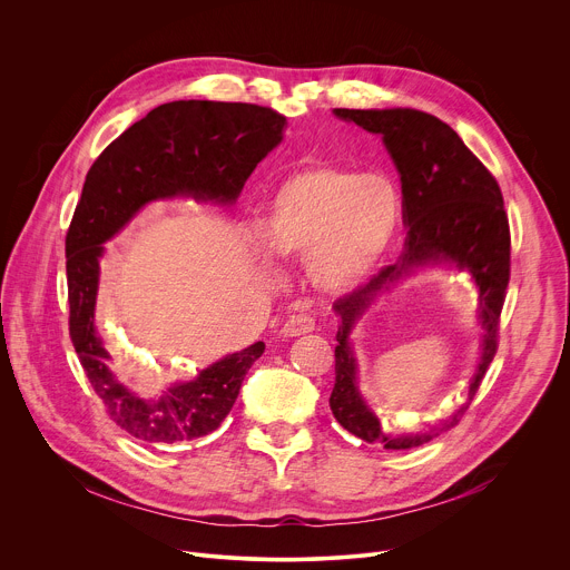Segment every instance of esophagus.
I'll list each match as a JSON object with an SVG mask.
<instances>
[{"label":"esophagus","instance_id":"obj_1","mask_svg":"<svg viewBox=\"0 0 570 570\" xmlns=\"http://www.w3.org/2000/svg\"><path fill=\"white\" fill-rule=\"evenodd\" d=\"M313 328H315V320H313L311 315L299 313V315H291V317L284 322L282 333H284L286 337H297V335L311 333Z\"/></svg>","mask_w":570,"mask_h":570}]
</instances>
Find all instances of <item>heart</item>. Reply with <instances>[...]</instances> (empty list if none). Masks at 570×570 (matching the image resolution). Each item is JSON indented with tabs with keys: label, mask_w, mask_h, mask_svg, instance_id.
<instances>
[{
	"label": "heart",
	"mask_w": 570,
	"mask_h": 570,
	"mask_svg": "<svg viewBox=\"0 0 570 570\" xmlns=\"http://www.w3.org/2000/svg\"><path fill=\"white\" fill-rule=\"evenodd\" d=\"M401 222L403 197L390 176L320 163L277 183L262 242L279 259H308L311 282L342 293L381 266Z\"/></svg>",
	"instance_id": "heart-1"
}]
</instances>
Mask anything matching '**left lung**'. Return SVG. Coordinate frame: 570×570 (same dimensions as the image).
Instances as JSON below:
<instances>
[{
	"instance_id": "1",
	"label": "left lung",
	"mask_w": 570,
	"mask_h": 570,
	"mask_svg": "<svg viewBox=\"0 0 570 570\" xmlns=\"http://www.w3.org/2000/svg\"><path fill=\"white\" fill-rule=\"evenodd\" d=\"M333 114L383 138L401 176L407 237L396 264L333 304L340 326L335 335V385L328 405L346 432L373 448L410 450L459 423L497 353V326L510 279L508 215L494 176L459 134L436 116L410 107L333 109ZM436 265L465 272L480 295L484 331L480 364L469 399L452 415L412 431H387L356 390L350 333L376 297L394 283Z\"/></svg>"
}]
</instances>
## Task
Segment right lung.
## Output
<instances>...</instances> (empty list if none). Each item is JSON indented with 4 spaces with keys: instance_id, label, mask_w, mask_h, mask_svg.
Segmentation results:
<instances>
[{
    "instance_id": "obj_1",
    "label": "right lung",
    "mask_w": 570,
    "mask_h": 570,
    "mask_svg": "<svg viewBox=\"0 0 570 570\" xmlns=\"http://www.w3.org/2000/svg\"><path fill=\"white\" fill-rule=\"evenodd\" d=\"M284 125L282 114L259 105L174 100L122 131L87 174L67 233L69 333L109 416L138 441L163 445L215 432L266 346L230 353L156 399L138 396L109 368L96 324L105 244L154 202L193 197L233 206L257 163L282 142Z\"/></svg>"
}]
</instances>
